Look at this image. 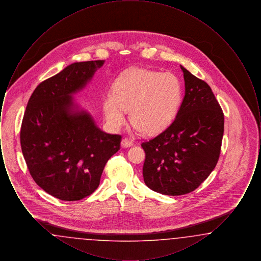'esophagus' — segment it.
I'll list each match as a JSON object with an SVG mask.
<instances>
[{"label":"esophagus","instance_id":"esophagus-1","mask_svg":"<svg viewBox=\"0 0 261 261\" xmlns=\"http://www.w3.org/2000/svg\"><path fill=\"white\" fill-rule=\"evenodd\" d=\"M133 144H134V143H133L131 140L126 139V138L121 141V147H122V148H129V147L133 146Z\"/></svg>","mask_w":261,"mask_h":261}]
</instances>
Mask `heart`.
Returning a JSON list of instances; mask_svg holds the SVG:
<instances>
[{"label":"heart","mask_w":261,"mask_h":261,"mask_svg":"<svg viewBox=\"0 0 261 261\" xmlns=\"http://www.w3.org/2000/svg\"><path fill=\"white\" fill-rule=\"evenodd\" d=\"M183 97L180 79L171 72L130 68L114 82L103 99V113L113 128L126 122V112L138 131L154 135L174 121Z\"/></svg>","instance_id":"heart-1"}]
</instances>
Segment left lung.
<instances>
[{
    "label": "left lung",
    "mask_w": 261,
    "mask_h": 261,
    "mask_svg": "<svg viewBox=\"0 0 261 261\" xmlns=\"http://www.w3.org/2000/svg\"><path fill=\"white\" fill-rule=\"evenodd\" d=\"M180 67L185 96L177 116L160 135L142 144L144 181L150 190L167 196L191 193L210 176L223 138L224 114L211 88Z\"/></svg>",
    "instance_id": "obj_1"
}]
</instances>
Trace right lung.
I'll list each match as a JSON object with an SVG mask.
<instances>
[{
  "instance_id": "add662e5",
  "label": "right lung",
  "mask_w": 261,
  "mask_h": 261,
  "mask_svg": "<svg viewBox=\"0 0 261 261\" xmlns=\"http://www.w3.org/2000/svg\"><path fill=\"white\" fill-rule=\"evenodd\" d=\"M105 61L74 62L43 81L28 100L20 145L33 180L50 196L84 199L99 185L121 136L101 131L73 95L86 87Z\"/></svg>"
}]
</instances>
